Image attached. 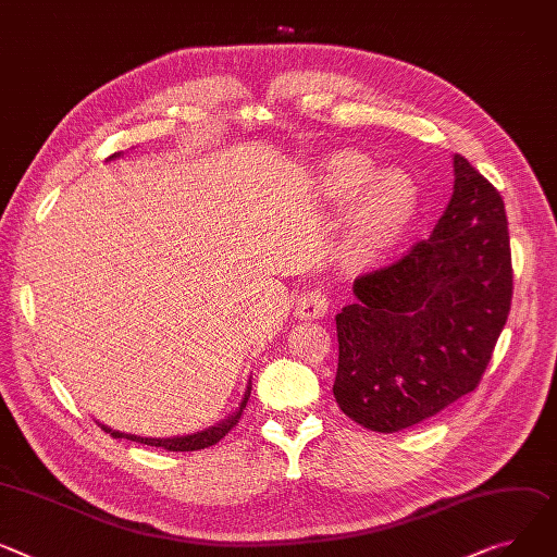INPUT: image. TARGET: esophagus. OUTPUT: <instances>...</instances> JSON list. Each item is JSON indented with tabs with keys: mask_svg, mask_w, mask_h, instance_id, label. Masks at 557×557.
Here are the masks:
<instances>
[{
	"mask_svg": "<svg viewBox=\"0 0 557 557\" xmlns=\"http://www.w3.org/2000/svg\"><path fill=\"white\" fill-rule=\"evenodd\" d=\"M329 311V298L324 295V290L320 288H311L307 290L302 298L295 305V315L302 320H318L324 318Z\"/></svg>",
	"mask_w": 557,
	"mask_h": 557,
	"instance_id": "1",
	"label": "esophagus"
}]
</instances>
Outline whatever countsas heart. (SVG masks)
<instances>
[{"label":"heart","instance_id":"1","mask_svg":"<svg viewBox=\"0 0 557 557\" xmlns=\"http://www.w3.org/2000/svg\"><path fill=\"white\" fill-rule=\"evenodd\" d=\"M324 190L336 201H354L359 195L347 226V255L369 262L383 255L403 235L414 216L419 193L414 181L403 172L376 176L374 163L364 154H336L324 170Z\"/></svg>","mask_w":557,"mask_h":557}]
</instances>
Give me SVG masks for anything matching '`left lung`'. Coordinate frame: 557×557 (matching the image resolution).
<instances>
[{
	"instance_id": "obj_1",
	"label": "left lung",
	"mask_w": 557,
	"mask_h": 557,
	"mask_svg": "<svg viewBox=\"0 0 557 557\" xmlns=\"http://www.w3.org/2000/svg\"><path fill=\"white\" fill-rule=\"evenodd\" d=\"M455 190L428 239L354 282L336 315L341 410L374 432L412 428L472 392L512 300L502 195L455 154Z\"/></svg>"
}]
</instances>
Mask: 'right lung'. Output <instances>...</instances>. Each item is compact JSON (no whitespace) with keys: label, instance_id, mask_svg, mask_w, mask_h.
I'll list each match as a JSON object with an SVG mask.
<instances>
[{"label":"right lung","instance_id":"obj_1","mask_svg":"<svg viewBox=\"0 0 557 557\" xmlns=\"http://www.w3.org/2000/svg\"><path fill=\"white\" fill-rule=\"evenodd\" d=\"M119 154L109 157V159H116ZM250 398V383L244 392V398L239 403V410L233 412L228 419H224L221 423L208 428V430H201L197 434H188V436H172V438H143V436H136V434H125V432H116V430H109L102 425L104 432H109L114 438H127V441H136V443H145V446H152V448H163V450H170V453H193V450H203V448H210L214 446V443H219L221 438H224L242 419V412L244 407Z\"/></svg>","mask_w":557,"mask_h":557}]
</instances>
